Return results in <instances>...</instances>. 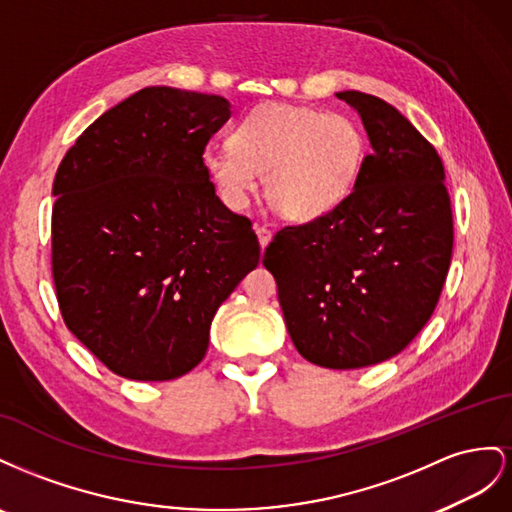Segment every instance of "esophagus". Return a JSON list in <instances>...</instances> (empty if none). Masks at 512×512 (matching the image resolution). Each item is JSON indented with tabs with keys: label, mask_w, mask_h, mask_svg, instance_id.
Instances as JSON below:
<instances>
[{
	"label": "esophagus",
	"mask_w": 512,
	"mask_h": 512,
	"mask_svg": "<svg viewBox=\"0 0 512 512\" xmlns=\"http://www.w3.org/2000/svg\"><path fill=\"white\" fill-rule=\"evenodd\" d=\"M255 233H257L261 248H266L270 244V240H272V231L268 227H264V225H255Z\"/></svg>",
	"instance_id": "obj_1"
}]
</instances>
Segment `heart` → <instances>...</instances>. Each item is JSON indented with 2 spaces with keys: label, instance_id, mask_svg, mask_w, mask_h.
I'll use <instances>...</instances> for the list:
<instances>
[{
  "label": "heart",
  "instance_id": "b5f03b06",
  "mask_svg": "<svg viewBox=\"0 0 512 512\" xmlns=\"http://www.w3.org/2000/svg\"><path fill=\"white\" fill-rule=\"evenodd\" d=\"M367 137L345 113L264 105L233 126L229 143L203 154L210 178L231 208H244L264 175L266 197L289 221L330 214L354 191Z\"/></svg>",
  "mask_w": 512,
  "mask_h": 512
}]
</instances>
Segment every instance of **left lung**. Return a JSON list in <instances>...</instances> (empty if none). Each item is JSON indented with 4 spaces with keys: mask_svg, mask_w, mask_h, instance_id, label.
<instances>
[{
    "mask_svg": "<svg viewBox=\"0 0 512 512\" xmlns=\"http://www.w3.org/2000/svg\"><path fill=\"white\" fill-rule=\"evenodd\" d=\"M337 96L358 111L373 150L341 206L276 231L264 266L300 356L326 369H362L397 356L425 328L455 236L433 145L386 100Z\"/></svg>",
    "mask_w": 512,
    "mask_h": 512,
    "instance_id": "8db88e82",
    "label": "left lung"
}]
</instances>
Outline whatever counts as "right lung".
I'll use <instances>...</instances> for the list:
<instances>
[{
    "mask_svg": "<svg viewBox=\"0 0 512 512\" xmlns=\"http://www.w3.org/2000/svg\"><path fill=\"white\" fill-rule=\"evenodd\" d=\"M223 96L145 87L87 126L53 182L51 266L64 324L113 373L167 382L259 264L253 223L216 197L203 152Z\"/></svg>",
    "mask_w": 512,
    "mask_h": 512,
    "instance_id": "obj_1",
    "label": "right lung"
}]
</instances>
